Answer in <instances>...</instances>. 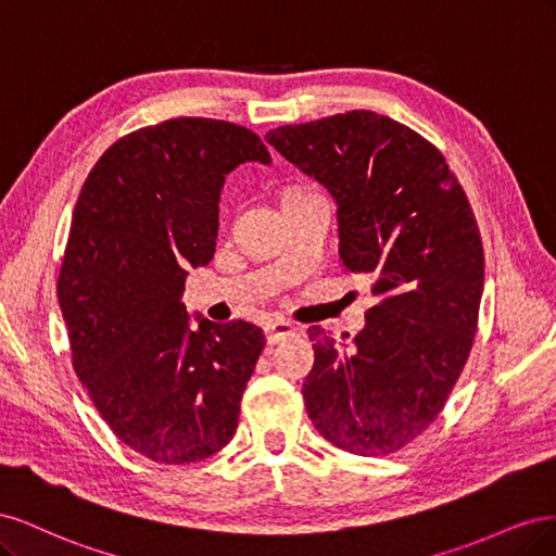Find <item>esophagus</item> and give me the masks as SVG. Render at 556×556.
Here are the masks:
<instances>
[{
  "label": "esophagus",
  "instance_id": "34e87169",
  "mask_svg": "<svg viewBox=\"0 0 556 556\" xmlns=\"http://www.w3.org/2000/svg\"><path fill=\"white\" fill-rule=\"evenodd\" d=\"M264 333L268 343H280L285 339H290V336H294L296 327L288 323V319H271V323L264 325Z\"/></svg>",
  "mask_w": 556,
  "mask_h": 556
}]
</instances>
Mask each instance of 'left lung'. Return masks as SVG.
<instances>
[{
    "label": "left lung",
    "instance_id": "obj_1",
    "mask_svg": "<svg viewBox=\"0 0 556 556\" xmlns=\"http://www.w3.org/2000/svg\"><path fill=\"white\" fill-rule=\"evenodd\" d=\"M264 139L329 190L341 262L371 276L378 299L352 343L308 329V417L345 452L392 454L439 417L473 345L484 288L476 215L441 150L387 115L336 113Z\"/></svg>",
    "mask_w": 556,
    "mask_h": 556
}]
</instances>
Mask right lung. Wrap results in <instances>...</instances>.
Segmentation results:
<instances>
[{
  "label": "right lung",
  "instance_id": "1",
  "mask_svg": "<svg viewBox=\"0 0 556 556\" xmlns=\"http://www.w3.org/2000/svg\"><path fill=\"white\" fill-rule=\"evenodd\" d=\"M271 164L255 131L176 117L117 139L78 194L58 278L74 371L109 429L157 464L223 450L264 350L243 319L215 325L182 304L206 266L225 176Z\"/></svg>",
  "mask_w": 556,
  "mask_h": 556
}]
</instances>
